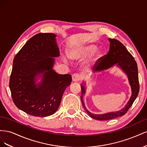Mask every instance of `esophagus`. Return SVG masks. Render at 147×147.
I'll use <instances>...</instances> for the list:
<instances>
[{
	"instance_id": "esophagus-1",
	"label": "esophagus",
	"mask_w": 147,
	"mask_h": 147,
	"mask_svg": "<svg viewBox=\"0 0 147 147\" xmlns=\"http://www.w3.org/2000/svg\"><path fill=\"white\" fill-rule=\"evenodd\" d=\"M72 80L74 82H78L80 80V76L78 74H74L72 75Z\"/></svg>"
}]
</instances>
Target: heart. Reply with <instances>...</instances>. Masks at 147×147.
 <instances>
[{"instance_id": "heart-1", "label": "heart", "mask_w": 147, "mask_h": 147, "mask_svg": "<svg viewBox=\"0 0 147 147\" xmlns=\"http://www.w3.org/2000/svg\"><path fill=\"white\" fill-rule=\"evenodd\" d=\"M97 46L94 44H86L75 46L71 48L69 51V56L71 59L80 60L94 53L89 58L86 63L87 68H91L95 65L102 56V52L100 50L96 51Z\"/></svg>"}]
</instances>
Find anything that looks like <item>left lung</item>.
<instances>
[{"mask_svg":"<svg viewBox=\"0 0 147 147\" xmlns=\"http://www.w3.org/2000/svg\"><path fill=\"white\" fill-rule=\"evenodd\" d=\"M110 42V49L107 54L101 57L94 67V72H100L112 67L115 64L119 66L128 78L129 82L131 87L132 95L130 99L127 102L124 107L117 112H110L105 114L97 115L89 112L86 109L83 100V96L85 93V87L82 84L81 100L83 107L86 113L95 119L108 120L121 117L127 112L132 106L133 102L136 100L139 92V76H138V68L136 61L134 57L127 51L126 47L119 41L114 38H109Z\"/></svg>","mask_w":147,"mask_h":147,"instance_id":"8db88e82","label":"left lung"}]
</instances>
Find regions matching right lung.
<instances>
[{
    "mask_svg": "<svg viewBox=\"0 0 147 147\" xmlns=\"http://www.w3.org/2000/svg\"><path fill=\"white\" fill-rule=\"evenodd\" d=\"M56 37L52 33L34 35L13 59L9 83L13 100L19 109L34 117L54 114L72 82L70 74H58L53 69L54 57L59 56ZM40 76L42 81L36 84Z\"/></svg>",
    "mask_w": 147,
    "mask_h": 147,
    "instance_id": "1",
    "label": "right lung"
}]
</instances>
